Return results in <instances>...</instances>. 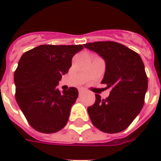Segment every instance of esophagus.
I'll return each instance as SVG.
<instances>
[{"label":"esophagus","instance_id":"esophagus-1","mask_svg":"<svg viewBox=\"0 0 161 161\" xmlns=\"http://www.w3.org/2000/svg\"><path fill=\"white\" fill-rule=\"evenodd\" d=\"M84 91H85V90H84V89H82V88H81V89H78V92H79V94H82V93H84Z\"/></svg>","mask_w":161,"mask_h":161}]
</instances>
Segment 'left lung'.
Returning a JSON list of instances; mask_svg holds the SVG:
<instances>
[{
    "instance_id": "left-lung-1",
    "label": "left lung",
    "mask_w": 161,
    "mask_h": 161,
    "mask_svg": "<svg viewBox=\"0 0 161 161\" xmlns=\"http://www.w3.org/2000/svg\"><path fill=\"white\" fill-rule=\"evenodd\" d=\"M105 61L102 84L111 88L109 96L90 106L88 114L96 128L104 133H119L128 128L144 105L147 77L142 58L127 46L114 41H98L84 45Z\"/></svg>"
}]
</instances>
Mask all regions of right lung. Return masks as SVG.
I'll return each mask as SVG.
<instances>
[{
    "instance_id": "right-lung-1",
    "label": "right lung",
    "mask_w": 161,
    "mask_h": 161,
    "mask_svg": "<svg viewBox=\"0 0 161 161\" xmlns=\"http://www.w3.org/2000/svg\"><path fill=\"white\" fill-rule=\"evenodd\" d=\"M83 49L82 45H42L20 58L14 72L16 102L37 131L52 134L66 125L78 91L70 87L60 92L57 86L74 55Z\"/></svg>"
}]
</instances>
